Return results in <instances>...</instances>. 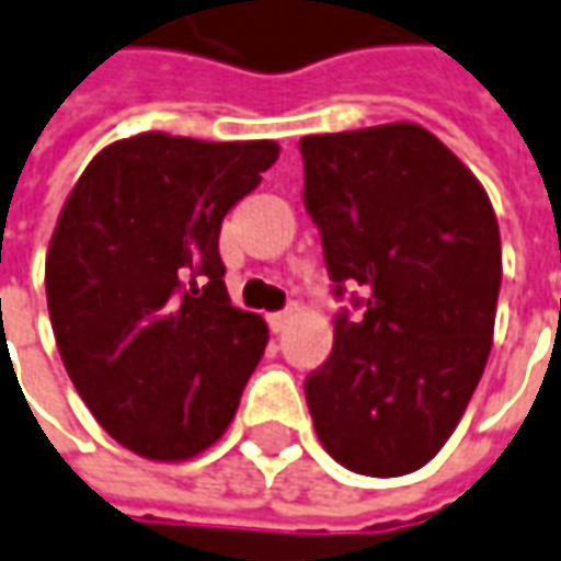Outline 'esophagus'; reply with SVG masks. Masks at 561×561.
<instances>
[{"mask_svg":"<svg viewBox=\"0 0 561 561\" xmlns=\"http://www.w3.org/2000/svg\"><path fill=\"white\" fill-rule=\"evenodd\" d=\"M289 324V308L287 311H274L268 314V327H272V333H284V327Z\"/></svg>","mask_w":561,"mask_h":561,"instance_id":"1","label":"esophagus"}]
</instances>
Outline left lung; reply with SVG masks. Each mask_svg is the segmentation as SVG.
Returning a JSON list of instances; mask_svg holds the SVG:
<instances>
[{"instance_id": "1", "label": "left lung", "mask_w": 561, "mask_h": 561, "mask_svg": "<svg viewBox=\"0 0 561 561\" xmlns=\"http://www.w3.org/2000/svg\"><path fill=\"white\" fill-rule=\"evenodd\" d=\"M302 201L321 231L333 352L306 379L327 454L394 479L426 466L457 430L491 355L500 228L484 187L416 123L299 141Z\"/></svg>"}]
</instances>
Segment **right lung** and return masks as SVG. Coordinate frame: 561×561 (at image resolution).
<instances>
[{
	"label": "right lung",
	"mask_w": 561,
	"mask_h": 561,
	"mask_svg": "<svg viewBox=\"0 0 561 561\" xmlns=\"http://www.w3.org/2000/svg\"><path fill=\"white\" fill-rule=\"evenodd\" d=\"M277 160L274 141L145 131L79 175L45 255L64 367L107 435L187 460L234 420L268 327L231 306L221 219Z\"/></svg>",
	"instance_id": "right-lung-1"
}]
</instances>
